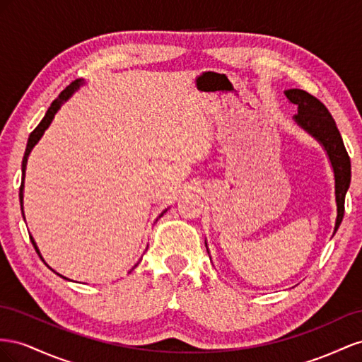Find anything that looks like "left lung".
<instances>
[{
	"label": "left lung",
	"mask_w": 362,
	"mask_h": 362,
	"mask_svg": "<svg viewBox=\"0 0 362 362\" xmlns=\"http://www.w3.org/2000/svg\"><path fill=\"white\" fill-rule=\"evenodd\" d=\"M285 95L293 105H297V115L294 117L296 122L323 144V147L329 154L330 163L334 167L335 197L338 208L335 223L337 232L343 221L346 192L350 187V177H352L350 158L346 151L343 138L339 135L335 119L330 115V112L317 97L302 89H288L285 90Z\"/></svg>",
	"instance_id": "left-lung-1"
}]
</instances>
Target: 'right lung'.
Returning a JSON list of instances; mask_svg holds the SVG:
<instances>
[{"mask_svg": "<svg viewBox=\"0 0 362 362\" xmlns=\"http://www.w3.org/2000/svg\"><path fill=\"white\" fill-rule=\"evenodd\" d=\"M78 86H80V80H76V81H72L71 85H68L64 90H62L60 94H59V97H57L53 103H51V106L48 107V110H47V113H45V117L42 118V121H40V122L37 124V127H36L32 133H30L28 142H27V148H25V153H24V159H23V183H21V188H19L21 211H23V189H24V175H25V165H27L28 154H30V151H32V148L36 146L37 141L40 139V136L44 135V132L48 129V126L51 124V121H53V118H54V115L57 113V110H59L62 103L66 101V100L72 95V92H74ZM30 240H32V244H33V247L36 249L39 257H40V259H42V256H40V253H39V250H37V247H36V243L33 241L32 236H30ZM62 277H64V276H62Z\"/></svg>", "mask_w": 362, "mask_h": 362, "instance_id": "right-lung-1", "label": "right lung"}]
</instances>
